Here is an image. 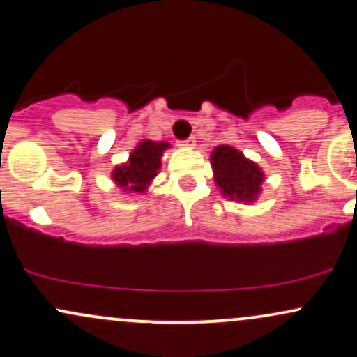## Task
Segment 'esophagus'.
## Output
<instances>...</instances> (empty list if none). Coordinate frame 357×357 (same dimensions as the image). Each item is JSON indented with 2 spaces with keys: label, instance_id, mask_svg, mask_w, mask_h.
Segmentation results:
<instances>
[{
  "label": "esophagus",
  "instance_id": "esophagus-1",
  "mask_svg": "<svg viewBox=\"0 0 357 357\" xmlns=\"http://www.w3.org/2000/svg\"><path fill=\"white\" fill-rule=\"evenodd\" d=\"M195 144H196L195 137H188V139H184V141L179 142V146L186 147V149H191V147H195Z\"/></svg>",
  "mask_w": 357,
  "mask_h": 357
}]
</instances>
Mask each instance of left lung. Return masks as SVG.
Segmentation results:
<instances>
[{
    "instance_id": "8db88e82",
    "label": "left lung",
    "mask_w": 357,
    "mask_h": 357,
    "mask_svg": "<svg viewBox=\"0 0 357 357\" xmlns=\"http://www.w3.org/2000/svg\"><path fill=\"white\" fill-rule=\"evenodd\" d=\"M215 181L227 198L250 203L260 192L264 173L255 162L230 146H218L211 153Z\"/></svg>"
}]
</instances>
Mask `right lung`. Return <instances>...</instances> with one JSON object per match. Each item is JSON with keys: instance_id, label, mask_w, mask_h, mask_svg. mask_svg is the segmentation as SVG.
Returning a JSON list of instances; mask_svg holds the SVG:
<instances>
[{"instance_id": "1", "label": "right lung", "mask_w": 357, "mask_h": 357, "mask_svg": "<svg viewBox=\"0 0 357 357\" xmlns=\"http://www.w3.org/2000/svg\"><path fill=\"white\" fill-rule=\"evenodd\" d=\"M166 147H169L167 142L142 141L130 153L129 162L114 169L112 179L126 191L144 192L147 184L161 167V155Z\"/></svg>"}]
</instances>
